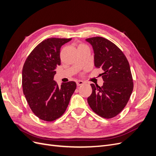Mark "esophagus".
Masks as SVG:
<instances>
[{
  "instance_id": "esophagus-1",
  "label": "esophagus",
  "mask_w": 156,
  "mask_h": 156,
  "mask_svg": "<svg viewBox=\"0 0 156 156\" xmlns=\"http://www.w3.org/2000/svg\"><path fill=\"white\" fill-rule=\"evenodd\" d=\"M76 83H77V86H80V85H81V84H84V82L83 81H81V80H79V81H77Z\"/></svg>"
}]
</instances>
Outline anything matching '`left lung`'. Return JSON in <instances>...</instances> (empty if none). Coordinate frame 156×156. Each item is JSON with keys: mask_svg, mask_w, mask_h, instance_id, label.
<instances>
[{"mask_svg": "<svg viewBox=\"0 0 156 156\" xmlns=\"http://www.w3.org/2000/svg\"><path fill=\"white\" fill-rule=\"evenodd\" d=\"M92 46L94 66L101 68V87L91 84L92 92L87 98L88 105L97 115L105 119L116 116L128 102L133 89L130 66L122 51L102 37L85 40Z\"/></svg>", "mask_w": 156, "mask_h": 156, "instance_id": "left-lung-1", "label": "left lung"}]
</instances>
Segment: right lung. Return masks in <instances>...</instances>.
<instances>
[{
  "label": "right lung",
  "instance_id": "1",
  "mask_svg": "<svg viewBox=\"0 0 156 156\" xmlns=\"http://www.w3.org/2000/svg\"><path fill=\"white\" fill-rule=\"evenodd\" d=\"M72 38L51 37L41 41L26 59L22 71V86L32 111L47 122L58 119L66 110L76 89L74 81H54L55 69L60 65V48Z\"/></svg>",
  "mask_w": 156,
  "mask_h": 156
}]
</instances>
